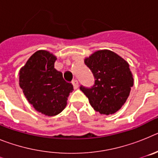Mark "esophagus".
I'll list each match as a JSON object with an SVG mask.
<instances>
[{"mask_svg":"<svg viewBox=\"0 0 158 158\" xmlns=\"http://www.w3.org/2000/svg\"><path fill=\"white\" fill-rule=\"evenodd\" d=\"M73 85V89H77L78 88V81L77 80H73L72 81Z\"/></svg>","mask_w":158,"mask_h":158,"instance_id":"esophagus-1","label":"esophagus"}]
</instances>
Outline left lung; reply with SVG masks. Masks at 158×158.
I'll return each mask as SVG.
<instances>
[{
    "instance_id": "1",
    "label": "left lung",
    "mask_w": 158,
    "mask_h": 158,
    "mask_svg": "<svg viewBox=\"0 0 158 158\" xmlns=\"http://www.w3.org/2000/svg\"><path fill=\"white\" fill-rule=\"evenodd\" d=\"M85 63L96 80L90 89L81 86L80 89L93 109L106 115L118 111L126 103L134 85L128 62L116 53L100 50L85 58Z\"/></svg>"
}]
</instances>
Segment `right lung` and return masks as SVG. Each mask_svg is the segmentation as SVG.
<instances>
[{
	"instance_id": "right-lung-1",
	"label": "right lung",
	"mask_w": 158,
	"mask_h": 158,
	"mask_svg": "<svg viewBox=\"0 0 158 158\" xmlns=\"http://www.w3.org/2000/svg\"><path fill=\"white\" fill-rule=\"evenodd\" d=\"M56 56L47 51H36L19 70V87L27 101L47 116L58 115L67 104L73 87L54 69Z\"/></svg>"
}]
</instances>
